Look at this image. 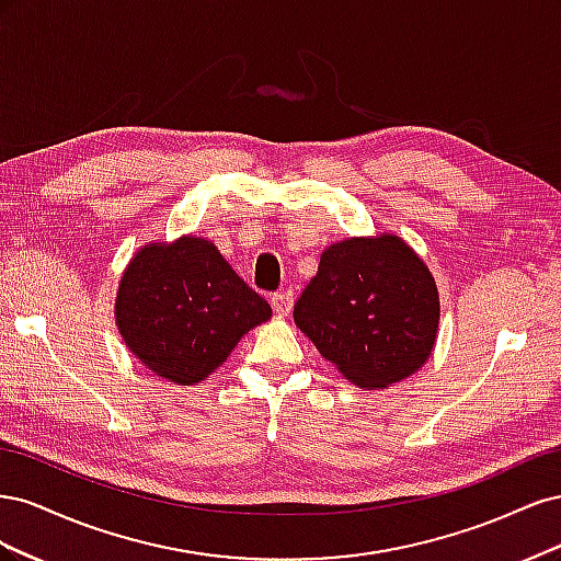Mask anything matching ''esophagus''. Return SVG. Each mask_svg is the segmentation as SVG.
Returning a JSON list of instances; mask_svg holds the SVG:
<instances>
[{
    "instance_id": "esophagus-1",
    "label": "esophagus",
    "mask_w": 561,
    "mask_h": 561,
    "mask_svg": "<svg viewBox=\"0 0 561 561\" xmlns=\"http://www.w3.org/2000/svg\"><path fill=\"white\" fill-rule=\"evenodd\" d=\"M293 304H295V295H293L290 290L271 295V307H274V311H276L278 316H287V313H290V311H293Z\"/></svg>"
}]
</instances>
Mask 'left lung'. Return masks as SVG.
<instances>
[{"mask_svg": "<svg viewBox=\"0 0 561 561\" xmlns=\"http://www.w3.org/2000/svg\"><path fill=\"white\" fill-rule=\"evenodd\" d=\"M437 320L431 271L398 236L330 245L295 304L297 328L363 388L414 375L433 351Z\"/></svg>", "mask_w": 561, "mask_h": 561, "instance_id": "left-lung-1", "label": "left lung"}]
</instances>
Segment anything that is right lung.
<instances>
[{
  "label": "right lung",
  "instance_id": "add662e5",
  "mask_svg": "<svg viewBox=\"0 0 561 561\" xmlns=\"http://www.w3.org/2000/svg\"><path fill=\"white\" fill-rule=\"evenodd\" d=\"M271 318L210 241L184 236L142 248L116 295V325L135 358L190 386L222 365L241 336Z\"/></svg>",
  "mask_w": 561,
  "mask_h": 561
}]
</instances>
